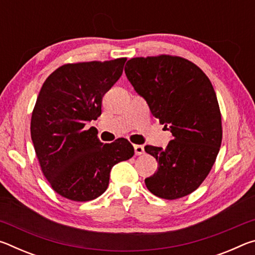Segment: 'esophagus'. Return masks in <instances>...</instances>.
Returning <instances> with one entry per match:
<instances>
[{"instance_id":"obj_1","label":"esophagus","mask_w":255,"mask_h":255,"mask_svg":"<svg viewBox=\"0 0 255 255\" xmlns=\"http://www.w3.org/2000/svg\"><path fill=\"white\" fill-rule=\"evenodd\" d=\"M133 149H135L136 155H141L145 153V148L143 145H133Z\"/></svg>"}]
</instances>
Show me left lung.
Instances as JSON below:
<instances>
[{"label":"left lung","mask_w":255,"mask_h":255,"mask_svg":"<svg viewBox=\"0 0 255 255\" xmlns=\"http://www.w3.org/2000/svg\"><path fill=\"white\" fill-rule=\"evenodd\" d=\"M125 73L173 137L165 149L145 146L158 164L145 179L146 187L163 199L190 195L208 175L222 144V116L213 85L199 67L176 56L131 58Z\"/></svg>","instance_id":"left-lung-1"}]
</instances>
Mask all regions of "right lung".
<instances>
[{"label": "right lung", "mask_w": 255, "mask_h": 255, "mask_svg": "<svg viewBox=\"0 0 255 255\" xmlns=\"http://www.w3.org/2000/svg\"><path fill=\"white\" fill-rule=\"evenodd\" d=\"M126 58L66 64L47 77L31 116V139L51 188L73 201L100 197L115 164L133 156L127 139L103 144L85 125L101 115L102 98Z\"/></svg>", "instance_id": "add662e5"}]
</instances>
